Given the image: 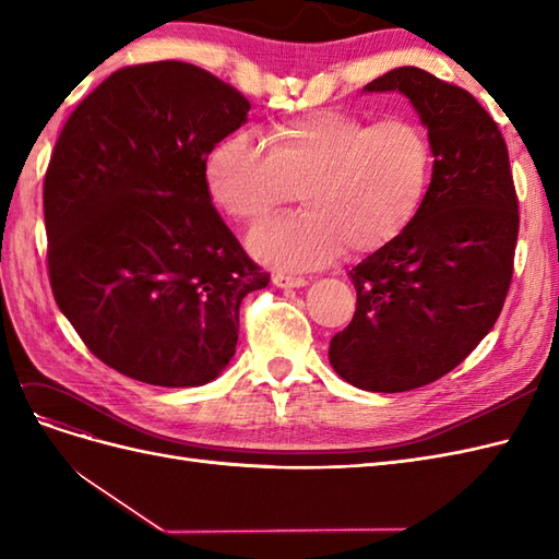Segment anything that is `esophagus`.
I'll return each instance as SVG.
<instances>
[{
	"label": "esophagus",
	"mask_w": 559,
	"mask_h": 559,
	"mask_svg": "<svg viewBox=\"0 0 559 559\" xmlns=\"http://www.w3.org/2000/svg\"><path fill=\"white\" fill-rule=\"evenodd\" d=\"M273 284L280 286V289H300V286L308 284V280L306 277H292V275H273Z\"/></svg>",
	"instance_id": "esophagus-1"
}]
</instances>
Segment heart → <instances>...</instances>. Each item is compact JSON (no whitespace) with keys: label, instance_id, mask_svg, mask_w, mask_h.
Masks as SVG:
<instances>
[{"label":"heart","instance_id":"obj_1","mask_svg":"<svg viewBox=\"0 0 559 559\" xmlns=\"http://www.w3.org/2000/svg\"><path fill=\"white\" fill-rule=\"evenodd\" d=\"M216 142L202 165L214 205L261 224L296 198L302 210L249 238L253 257L282 270H314L349 249L376 253L413 226L433 179L427 130L411 118L373 123L347 111H312L267 132Z\"/></svg>","mask_w":559,"mask_h":559}]
</instances>
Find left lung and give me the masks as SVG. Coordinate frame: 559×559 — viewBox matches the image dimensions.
Segmentation results:
<instances>
[{
  "mask_svg": "<svg viewBox=\"0 0 559 559\" xmlns=\"http://www.w3.org/2000/svg\"><path fill=\"white\" fill-rule=\"evenodd\" d=\"M394 91L427 128L431 189L396 242L349 270L357 312L329 347L345 382L384 394L443 378L492 331L520 224L509 148L478 99L419 67H399L364 88Z\"/></svg>",
  "mask_w": 559,
  "mask_h": 559,
  "instance_id": "1",
  "label": "left lung"
}]
</instances>
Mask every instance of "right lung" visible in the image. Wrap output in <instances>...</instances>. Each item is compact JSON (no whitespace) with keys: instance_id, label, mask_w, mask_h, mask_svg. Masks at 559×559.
<instances>
[{"instance_id":"add662e5","label":"right lung","mask_w":559,"mask_h":559,"mask_svg":"<svg viewBox=\"0 0 559 559\" xmlns=\"http://www.w3.org/2000/svg\"><path fill=\"white\" fill-rule=\"evenodd\" d=\"M251 105L179 60L114 72L64 123L44 181L58 308L99 361L158 386L230 364L240 302L267 286L212 205L202 165Z\"/></svg>"}]
</instances>
